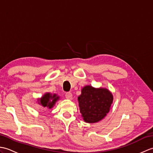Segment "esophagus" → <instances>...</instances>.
<instances>
[{"instance_id":"esophagus-1","label":"esophagus","mask_w":153,"mask_h":153,"mask_svg":"<svg viewBox=\"0 0 153 153\" xmlns=\"http://www.w3.org/2000/svg\"><path fill=\"white\" fill-rule=\"evenodd\" d=\"M65 97H66V98L67 99L71 100V99H72V94H71L70 92L67 93H66V95H65Z\"/></svg>"}]
</instances>
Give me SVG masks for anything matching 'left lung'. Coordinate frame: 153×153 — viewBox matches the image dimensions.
<instances>
[{"mask_svg":"<svg viewBox=\"0 0 153 153\" xmlns=\"http://www.w3.org/2000/svg\"><path fill=\"white\" fill-rule=\"evenodd\" d=\"M113 96L108 89L87 85L82 90L78 97L80 112L84 121L87 123L99 122L109 112Z\"/></svg>","mask_w":153,"mask_h":153,"instance_id":"8db88e82","label":"left lung"}]
</instances>
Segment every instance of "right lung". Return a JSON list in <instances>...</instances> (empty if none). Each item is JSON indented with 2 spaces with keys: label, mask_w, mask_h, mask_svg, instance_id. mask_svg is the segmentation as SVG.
I'll list each match as a JSON object with an SVG mask.
<instances>
[{
  "label": "right lung",
  "mask_w": 153,
  "mask_h": 153,
  "mask_svg": "<svg viewBox=\"0 0 153 153\" xmlns=\"http://www.w3.org/2000/svg\"><path fill=\"white\" fill-rule=\"evenodd\" d=\"M58 99H59V97H58L56 94L52 95L48 93L42 97L40 100H39V103L45 108H51Z\"/></svg>",
  "instance_id": "right-lung-1"
}]
</instances>
